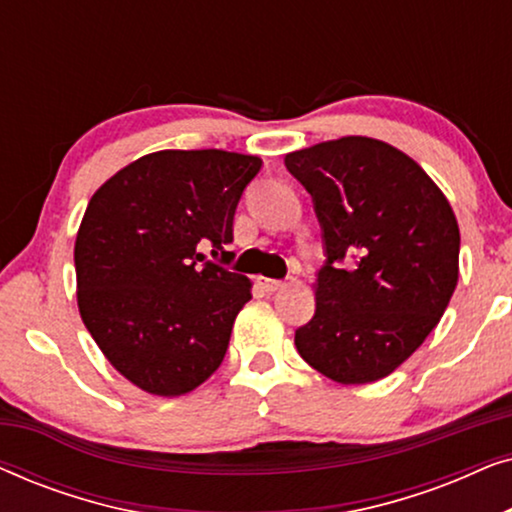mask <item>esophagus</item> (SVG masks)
<instances>
[{
  "mask_svg": "<svg viewBox=\"0 0 512 512\" xmlns=\"http://www.w3.org/2000/svg\"><path fill=\"white\" fill-rule=\"evenodd\" d=\"M258 286H261L263 291H268V293H275V291H279V289H284V282H279V279H268V277H258Z\"/></svg>",
  "mask_w": 512,
  "mask_h": 512,
  "instance_id": "34e87169",
  "label": "esophagus"
}]
</instances>
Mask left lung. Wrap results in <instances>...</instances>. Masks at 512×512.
I'll return each instance as SVG.
<instances>
[{
	"label": "left lung",
	"mask_w": 512,
	"mask_h": 512,
	"mask_svg": "<svg viewBox=\"0 0 512 512\" xmlns=\"http://www.w3.org/2000/svg\"><path fill=\"white\" fill-rule=\"evenodd\" d=\"M284 163L312 195L328 258L314 282V317L296 331L298 352L333 382L382 380L450 305L457 216L436 181L380 139H331Z\"/></svg>",
	"instance_id": "obj_1"
}]
</instances>
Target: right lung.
Here are the masks:
<instances>
[{"instance_id": "right-lung-1", "label": "right lung", "mask_w": 512, "mask_h": 512, "mask_svg": "<svg viewBox=\"0 0 512 512\" xmlns=\"http://www.w3.org/2000/svg\"><path fill=\"white\" fill-rule=\"evenodd\" d=\"M263 160L244 153L156 151L90 198L74 244L76 303L97 347L153 396H184L226 356L251 282L206 261L233 258V216Z\"/></svg>"}]
</instances>
